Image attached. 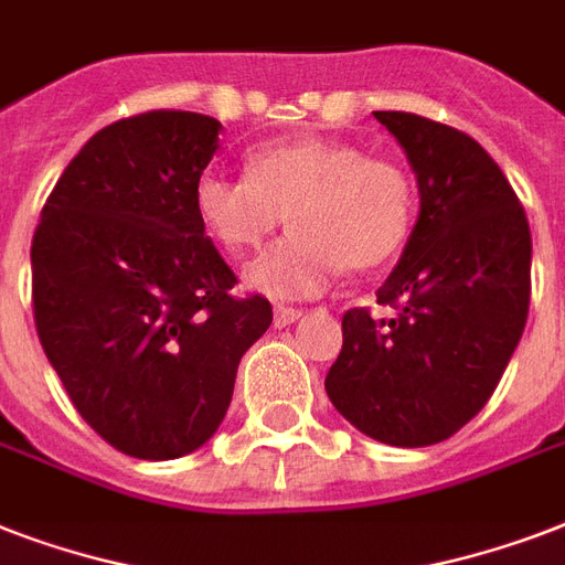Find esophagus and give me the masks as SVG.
I'll return each mask as SVG.
<instances>
[{
  "mask_svg": "<svg viewBox=\"0 0 565 565\" xmlns=\"http://www.w3.org/2000/svg\"><path fill=\"white\" fill-rule=\"evenodd\" d=\"M296 319H301L299 308H287V305H278V308H275V328L292 326Z\"/></svg>",
  "mask_w": 565,
  "mask_h": 565,
  "instance_id": "34e87169",
  "label": "esophagus"
}]
</instances>
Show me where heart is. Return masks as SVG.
Listing matches in <instances>:
<instances>
[{
    "mask_svg": "<svg viewBox=\"0 0 565 565\" xmlns=\"http://www.w3.org/2000/svg\"><path fill=\"white\" fill-rule=\"evenodd\" d=\"M195 213L220 246L246 252L290 220L292 231L246 266L252 290L308 299L340 269L370 273L402 248L413 216L411 179L398 163L326 137L266 143L248 175L204 172Z\"/></svg>",
    "mask_w": 565,
    "mask_h": 565,
    "instance_id": "obj_1",
    "label": "heart"
}]
</instances>
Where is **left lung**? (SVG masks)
Listing matches in <instances>:
<instances>
[{"mask_svg": "<svg viewBox=\"0 0 565 565\" xmlns=\"http://www.w3.org/2000/svg\"><path fill=\"white\" fill-rule=\"evenodd\" d=\"M419 181V220L377 305L343 313L328 398L386 446L443 443L478 416L516 352L531 305L525 207L483 146L451 126L375 110Z\"/></svg>", "mask_w": 565, "mask_h": 565, "instance_id": "left-lung-1", "label": "left lung"}]
</instances>
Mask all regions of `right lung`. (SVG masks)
<instances>
[{
    "instance_id": "obj_1",
    "label": "right lung",
    "mask_w": 565,
    "mask_h": 565,
    "mask_svg": "<svg viewBox=\"0 0 565 565\" xmlns=\"http://www.w3.org/2000/svg\"><path fill=\"white\" fill-rule=\"evenodd\" d=\"M220 122L146 110L82 146L31 239V305L49 363L82 419L140 460L213 437L239 358L273 322L195 213Z\"/></svg>"
}]
</instances>
